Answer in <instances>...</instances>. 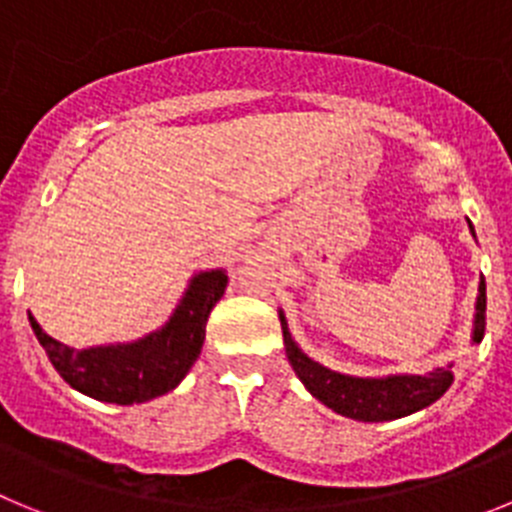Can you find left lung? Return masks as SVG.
Listing matches in <instances>:
<instances>
[{
	"instance_id": "obj_1",
	"label": "left lung",
	"mask_w": 512,
	"mask_h": 512,
	"mask_svg": "<svg viewBox=\"0 0 512 512\" xmlns=\"http://www.w3.org/2000/svg\"><path fill=\"white\" fill-rule=\"evenodd\" d=\"M469 228H472V223H469ZM485 310L487 287L485 279H482L477 295V312H474V343L485 338ZM279 320H282L287 359L297 377H300V382L305 384L307 392L315 400L328 405L330 410H336L338 415H346V418L364 420V423H384V420L405 418V415H413L418 410L428 408L454 382L451 364L438 366V369H433L425 377H420V374H390V377L372 379L338 374L328 369V366L312 361L307 354H302V348L292 341V333H289L282 310H279Z\"/></svg>"
}]
</instances>
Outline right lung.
<instances>
[{
	"label": "right lung",
	"instance_id": "right-lung-1",
	"mask_svg": "<svg viewBox=\"0 0 512 512\" xmlns=\"http://www.w3.org/2000/svg\"><path fill=\"white\" fill-rule=\"evenodd\" d=\"M225 287L228 274L223 269L194 274L166 325L133 343L76 351L48 336L33 315L30 325L63 382L99 402L133 405L166 395L187 377L205 343L207 318Z\"/></svg>",
	"mask_w": 512,
	"mask_h": 512
}]
</instances>
